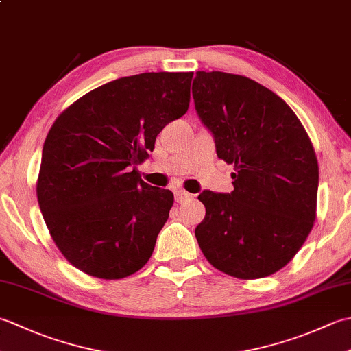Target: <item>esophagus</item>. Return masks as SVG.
I'll return each mask as SVG.
<instances>
[{
  "mask_svg": "<svg viewBox=\"0 0 351 351\" xmlns=\"http://www.w3.org/2000/svg\"><path fill=\"white\" fill-rule=\"evenodd\" d=\"M190 197H191V195L189 191H185V190H176L175 191V200L178 204L185 202V200H189Z\"/></svg>",
  "mask_w": 351,
  "mask_h": 351,
  "instance_id": "esophagus-1",
  "label": "esophagus"
}]
</instances>
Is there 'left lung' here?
Wrapping results in <instances>:
<instances>
[{"mask_svg":"<svg viewBox=\"0 0 351 351\" xmlns=\"http://www.w3.org/2000/svg\"><path fill=\"white\" fill-rule=\"evenodd\" d=\"M193 99L219 158L234 164V191H204L195 234L205 258L238 279L285 267L314 226L318 161L288 104L243 75L196 72Z\"/></svg>","mask_w":351,"mask_h":351,"instance_id":"1","label":"left lung"}]
</instances>
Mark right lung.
I'll list each match as a JSON object with an SVG mask.
<instances>
[{"mask_svg":"<svg viewBox=\"0 0 351 351\" xmlns=\"http://www.w3.org/2000/svg\"><path fill=\"white\" fill-rule=\"evenodd\" d=\"M193 72H145L81 96L45 140L37 200L56 245L99 279H122L151 258L173 193L136 164L161 130L187 113Z\"/></svg>","mask_w":351,"mask_h":351,"instance_id":"1","label":"right lung"}]
</instances>
